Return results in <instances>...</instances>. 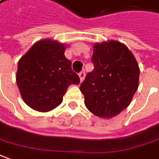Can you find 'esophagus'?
I'll return each mask as SVG.
<instances>
[{
	"label": "esophagus",
	"mask_w": 159,
	"mask_h": 159,
	"mask_svg": "<svg viewBox=\"0 0 159 159\" xmlns=\"http://www.w3.org/2000/svg\"><path fill=\"white\" fill-rule=\"evenodd\" d=\"M79 76H80V81H83V80H84V79H85V76H86V73H85V71H84V70L81 71L80 73H79Z\"/></svg>",
	"instance_id": "obj_1"
}]
</instances>
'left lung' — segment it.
<instances>
[{"label": "left lung", "instance_id": "1", "mask_svg": "<svg viewBox=\"0 0 159 159\" xmlns=\"http://www.w3.org/2000/svg\"><path fill=\"white\" fill-rule=\"evenodd\" d=\"M92 62L94 69L80 89L93 114L110 119L132 101L139 87V65L127 47L115 40L94 44Z\"/></svg>", "mask_w": 159, "mask_h": 159}]
</instances>
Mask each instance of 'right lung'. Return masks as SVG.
I'll return each instance as SVG.
<instances>
[{
    "label": "right lung",
    "mask_w": 159,
    "mask_h": 159,
    "mask_svg": "<svg viewBox=\"0 0 159 159\" xmlns=\"http://www.w3.org/2000/svg\"><path fill=\"white\" fill-rule=\"evenodd\" d=\"M65 49L58 41L40 40L19 61L17 86L23 100L34 110L52 111L61 105L70 85L80 84Z\"/></svg>",
    "instance_id": "right-lung-1"
}]
</instances>
